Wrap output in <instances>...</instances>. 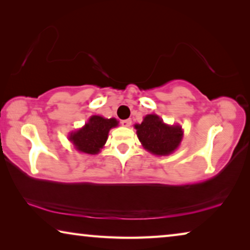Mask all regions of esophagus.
Here are the masks:
<instances>
[{"label":"esophagus","instance_id":"34e87169","mask_svg":"<svg viewBox=\"0 0 250 250\" xmlns=\"http://www.w3.org/2000/svg\"><path fill=\"white\" fill-rule=\"evenodd\" d=\"M131 119H125V120H122L121 121V125L124 126H130L131 125Z\"/></svg>","mask_w":250,"mask_h":250}]
</instances>
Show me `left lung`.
<instances>
[{"instance_id":"left-lung-1","label":"left lung","mask_w":250,"mask_h":250,"mask_svg":"<svg viewBox=\"0 0 250 250\" xmlns=\"http://www.w3.org/2000/svg\"><path fill=\"white\" fill-rule=\"evenodd\" d=\"M137 136L148 151L166 156L175 151L182 138L179 125H167L156 114L146 116L141 125H134Z\"/></svg>"}]
</instances>
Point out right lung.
<instances>
[{
    "label": "right lung",
    "instance_id": "right-lung-1",
    "mask_svg": "<svg viewBox=\"0 0 250 250\" xmlns=\"http://www.w3.org/2000/svg\"><path fill=\"white\" fill-rule=\"evenodd\" d=\"M117 125L116 119L93 116L82 129L71 133L70 140L79 151L90 154L98 153L108 139L109 130Z\"/></svg>",
    "mask_w": 250,
    "mask_h": 250
}]
</instances>
